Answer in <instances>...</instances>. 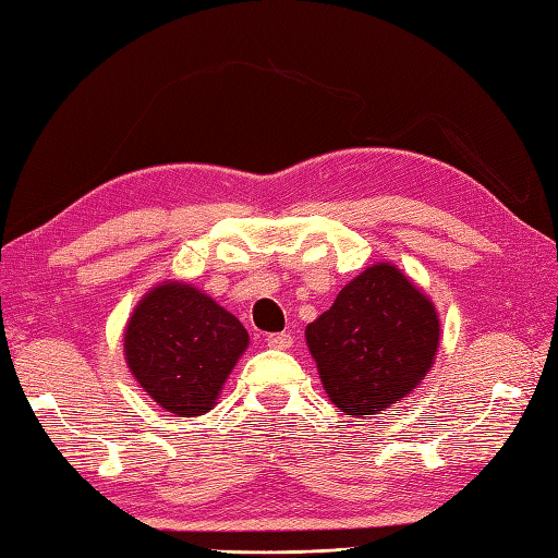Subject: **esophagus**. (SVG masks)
I'll list each match as a JSON object with an SVG mask.
<instances>
[{
	"mask_svg": "<svg viewBox=\"0 0 558 558\" xmlns=\"http://www.w3.org/2000/svg\"><path fill=\"white\" fill-rule=\"evenodd\" d=\"M270 350H290L292 348V336L290 333H270L266 338Z\"/></svg>",
	"mask_w": 558,
	"mask_h": 558,
	"instance_id": "1",
	"label": "esophagus"
}]
</instances>
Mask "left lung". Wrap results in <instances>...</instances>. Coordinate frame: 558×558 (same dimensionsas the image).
Instances as JSON below:
<instances>
[{
    "instance_id": "left-lung-1",
    "label": "left lung",
    "mask_w": 558,
    "mask_h": 558,
    "mask_svg": "<svg viewBox=\"0 0 558 558\" xmlns=\"http://www.w3.org/2000/svg\"><path fill=\"white\" fill-rule=\"evenodd\" d=\"M304 338L328 400L350 417H364L422 384L436 360L441 322L420 286L396 264L378 260L338 292Z\"/></svg>"
}]
</instances>
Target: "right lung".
<instances>
[{"mask_svg": "<svg viewBox=\"0 0 558 558\" xmlns=\"http://www.w3.org/2000/svg\"><path fill=\"white\" fill-rule=\"evenodd\" d=\"M246 348L248 333L240 318L180 280L150 288L124 326L129 372L174 417H196L216 408Z\"/></svg>", "mask_w": 558, "mask_h": 558, "instance_id": "add662e5", "label": "right lung"}]
</instances>
